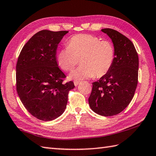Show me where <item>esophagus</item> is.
I'll return each instance as SVG.
<instances>
[{
	"label": "esophagus",
	"mask_w": 156,
	"mask_h": 156,
	"mask_svg": "<svg viewBox=\"0 0 156 156\" xmlns=\"http://www.w3.org/2000/svg\"><path fill=\"white\" fill-rule=\"evenodd\" d=\"M74 85L76 86V87H77V86L80 83V81H74Z\"/></svg>",
	"instance_id": "obj_1"
}]
</instances>
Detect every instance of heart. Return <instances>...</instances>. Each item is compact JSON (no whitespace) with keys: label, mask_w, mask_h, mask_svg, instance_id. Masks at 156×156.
Masks as SVG:
<instances>
[{"label":"heart","mask_w":156,"mask_h":156,"mask_svg":"<svg viewBox=\"0 0 156 156\" xmlns=\"http://www.w3.org/2000/svg\"><path fill=\"white\" fill-rule=\"evenodd\" d=\"M115 58V48L111 41L101 40L93 35L79 34L69 39L67 47L58 51L56 59L59 67L64 71L72 70L80 60L82 66L73 70L69 77L82 80L107 74Z\"/></svg>","instance_id":"obj_1"}]
</instances>
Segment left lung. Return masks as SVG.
Instances as JSON below:
<instances>
[{
	"instance_id": "obj_1",
	"label": "left lung",
	"mask_w": 156,
	"mask_h": 156,
	"mask_svg": "<svg viewBox=\"0 0 156 156\" xmlns=\"http://www.w3.org/2000/svg\"><path fill=\"white\" fill-rule=\"evenodd\" d=\"M113 43L115 58L111 70L92 83L89 105L96 113L110 117L120 113L133 98L138 82L139 58L133 43L112 29H102Z\"/></svg>"
}]
</instances>
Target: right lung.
I'll list each match as a JSON object with an SVG mask.
<instances>
[{
  "label": "right lung",
  "mask_w": 156,
  "mask_h": 156,
  "mask_svg": "<svg viewBox=\"0 0 156 156\" xmlns=\"http://www.w3.org/2000/svg\"><path fill=\"white\" fill-rule=\"evenodd\" d=\"M68 31L37 32L23 46L16 66V87L25 108L48 121L64 112L74 82L63 83L66 75L56 60L58 44Z\"/></svg>",
  "instance_id": "add662e5"
}]
</instances>
